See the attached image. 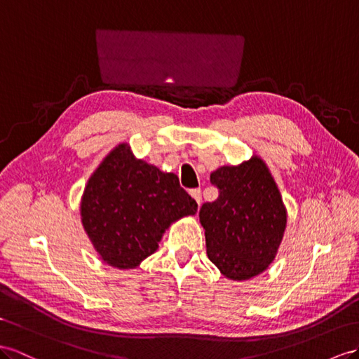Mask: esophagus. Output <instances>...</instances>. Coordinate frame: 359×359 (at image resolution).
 <instances>
[{"label":"esophagus","mask_w":359,"mask_h":359,"mask_svg":"<svg viewBox=\"0 0 359 359\" xmlns=\"http://www.w3.org/2000/svg\"><path fill=\"white\" fill-rule=\"evenodd\" d=\"M189 194H191V197H192V198H194V200L197 201V205L200 206V203H201V189H200V188L191 189V191H189Z\"/></svg>","instance_id":"esophagus-1"}]
</instances>
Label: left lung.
<instances>
[{
  "instance_id": "1",
  "label": "left lung",
  "mask_w": 359,
  "mask_h": 359,
  "mask_svg": "<svg viewBox=\"0 0 359 359\" xmlns=\"http://www.w3.org/2000/svg\"><path fill=\"white\" fill-rule=\"evenodd\" d=\"M218 198L200 208L206 253L232 280H245L267 270L282 243L287 210L262 159L210 174Z\"/></svg>"
}]
</instances>
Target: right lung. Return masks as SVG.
<instances>
[{"label":"right lung","instance_id":"obj_1","mask_svg":"<svg viewBox=\"0 0 359 359\" xmlns=\"http://www.w3.org/2000/svg\"><path fill=\"white\" fill-rule=\"evenodd\" d=\"M197 203L172 172L135 159L118 145L88 180L81 223L95 250L116 269H135L159 247L165 229L194 215Z\"/></svg>","mask_w":359,"mask_h":359}]
</instances>
